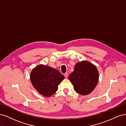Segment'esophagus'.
<instances>
[{"mask_svg":"<svg viewBox=\"0 0 126 126\" xmlns=\"http://www.w3.org/2000/svg\"><path fill=\"white\" fill-rule=\"evenodd\" d=\"M64 77H65L66 78H67L68 76V72H65V73L64 74Z\"/></svg>","mask_w":126,"mask_h":126,"instance_id":"34e87169","label":"esophagus"}]
</instances>
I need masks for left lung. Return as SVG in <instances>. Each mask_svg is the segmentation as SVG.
Returning a JSON list of instances; mask_svg holds the SVG:
<instances>
[{
	"instance_id": "left-lung-1",
	"label": "left lung",
	"mask_w": 126,
	"mask_h": 126,
	"mask_svg": "<svg viewBox=\"0 0 126 126\" xmlns=\"http://www.w3.org/2000/svg\"><path fill=\"white\" fill-rule=\"evenodd\" d=\"M69 79L78 94L86 95L92 92L97 85L99 74L96 67L87 61L76 63Z\"/></svg>"
}]
</instances>
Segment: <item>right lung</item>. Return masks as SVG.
<instances>
[{"label":"right lung","mask_w":126,"mask_h":126,"mask_svg":"<svg viewBox=\"0 0 126 126\" xmlns=\"http://www.w3.org/2000/svg\"><path fill=\"white\" fill-rule=\"evenodd\" d=\"M64 78L59 71L41 64L32 70L30 80L33 86L46 97H50L58 90V86Z\"/></svg>","instance_id":"right-lung-1"}]
</instances>
